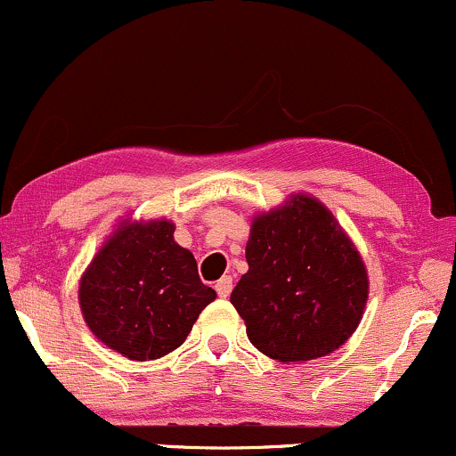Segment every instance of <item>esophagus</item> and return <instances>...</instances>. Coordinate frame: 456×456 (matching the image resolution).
I'll return each instance as SVG.
<instances>
[{
    "instance_id": "obj_1",
    "label": "esophagus",
    "mask_w": 456,
    "mask_h": 456,
    "mask_svg": "<svg viewBox=\"0 0 456 456\" xmlns=\"http://www.w3.org/2000/svg\"><path fill=\"white\" fill-rule=\"evenodd\" d=\"M216 291L219 297H228L230 291H232V277H230V274H224V277L216 283Z\"/></svg>"
}]
</instances>
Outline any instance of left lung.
<instances>
[{"label": "left lung", "instance_id": "obj_1", "mask_svg": "<svg viewBox=\"0 0 456 456\" xmlns=\"http://www.w3.org/2000/svg\"><path fill=\"white\" fill-rule=\"evenodd\" d=\"M245 257L249 271L230 302L257 351L302 363L351 338L370 279L355 243L322 200L294 192L283 205L256 213Z\"/></svg>", "mask_w": 456, "mask_h": 456}]
</instances>
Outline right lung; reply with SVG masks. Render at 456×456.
Masks as SVG:
<instances>
[{
    "instance_id": "obj_1",
    "label": "right lung",
    "mask_w": 456,
    "mask_h": 456,
    "mask_svg": "<svg viewBox=\"0 0 456 456\" xmlns=\"http://www.w3.org/2000/svg\"><path fill=\"white\" fill-rule=\"evenodd\" d=\"M173 232L167 217H122L80 277L77 300L88 330L133 362L182 346L202 308L217 297Z\"/></svg>"
}]
</instances>
